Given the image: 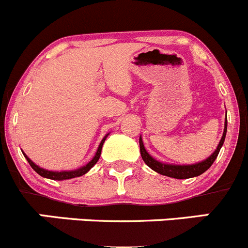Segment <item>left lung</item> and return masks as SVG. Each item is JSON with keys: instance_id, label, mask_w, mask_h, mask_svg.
<instances>
[{"instance_id": "left-lung-1", "label": "left lung", "mask_w": 248, "mask_h": 248, "mask_svg": "<svg viewBox=\"0 0 248 248\" xmlns=\"http://www.w3.org/2000/svg\"><path fill=\"white\" fill-rule=\"evenodd\" d=\"M227 120H225V127H224V133H223L222 139H220L219 144L217 146V150L207 158V160L202 161L200 163H196V165H189V166H177V165H166V163H161L158 161H156L155 158L151 157L148 154V151L144 148V144L141 138H139V146H140V155L141 158L144 160V162L154 170L155 172L160 173L162 175H167L170 178H177V179H186V178H193L198 177V175L202 174L203 172L208 170V168L212 166V163L215 162V160L217 158L218 154H219L220 148H222L223 143H224L225 134H227Z\"/></svg>"}]
</instances>
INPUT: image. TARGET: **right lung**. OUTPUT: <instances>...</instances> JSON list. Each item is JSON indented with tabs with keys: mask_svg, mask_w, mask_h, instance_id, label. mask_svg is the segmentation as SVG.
Masks as SVG:
<instances>
[{
	"mask_svg": "<svg viewBox=\"0 0 248 248\" xmlns=\"http://www.w3.org/2000/svg\"><path fill=\"white\" fill-rule=\"evenodd\" d=\"M107 137H105V138L102 140V143H100V145H99V148H98L97 154H95L94 157H93L92 160H91L90 162L87 163V165L83 166V167H81V168H78V170H63V172H52V170H43V168L38 167L37 165H35V163H33L32 161H31L30 158H29L28 156L25 155V154H24V156H25V157H26L28 162L30 163L31 167H32L33 170H35L36 172L38 173V174L42 175V177L49 178V179H53V180L70 179V178H75V177H80V175H83V174H85V173H87L88 170H90L91 168H92L93 166L95 165V163H97V161L99 160V157H100V154H102L103 144H104V141H105V139H107Z\"/></svg>",
	"mask_w": 248,
	"mask_h": 248,
	"instance_id": "right-lung-1",
	"label": "right lung"
}]
</instances>
